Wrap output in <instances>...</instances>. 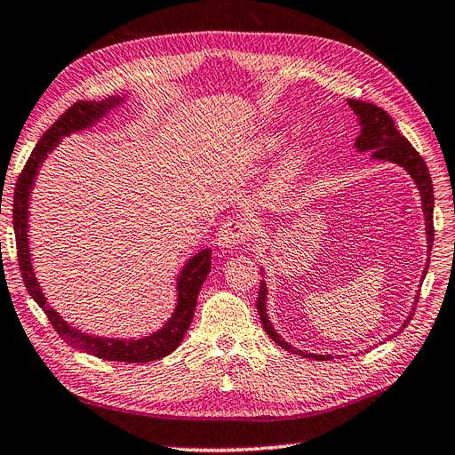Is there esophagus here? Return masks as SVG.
<instances>
[{"instance_id":"obj_1","label":"esophagus","mask_w":455,"mask_h":455,"mask_svg":"<svg viewBox=\"0 0 455 455\" xmlns=\"http://www.w3.org/2000/svg\"><path fill=\"white\" fill-rule=\"evenodd\" d=\"M249 239V226L237 218L226 220L218 231V243L226 249H235Z\"/></svg>"}]
</instances>
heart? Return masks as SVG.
<instances>
[{
    "label": "heart",
    "instance_id": "1",
    "mask_svg": "<svg viewBox=\"0 0 455 455\" xmlns=\"http://www.w3.org/2000/svg\"><path fill=\"white\" fill-rule=\"evenodd\" d=\"M284 145V137L281 133H261L257 135L253 141H249L245 147V155L249 159H265V156L273 155L275 151H279L281 147ZM306 161H308V151L304 147H299L294 149L286 159L283 161V166L279 171V180L281 182H291L294 180L296 176L300 174V171L304 169Z\"/></svg>",
    "mask_w": 455,
    "mask_h": 455
}]
</instances>
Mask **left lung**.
<instances>
[{"label":"left lung","instance_id":"8db88e82","mask_svg":"<svg viewBox=\"0 0 455 455\" xmlns=\"http://www.w3.org/2000/svg\"><path fill=\"white\" fill-rule=\"evenodd\" d=\"M347 104L351 109L355 111V116L359 117V125H361V133L355 141V149L359 153L369 151L371 156L377 161H388V163L403 166V169L412 176L416 188L420 190L422 212H424V220H426V239H428V251H430L432 243H434V188H432L428 166H426L420 153L409 143V139L398 133L393 117L388 116L385 109L377 108L375 104H367V101H359V100H347ZM428 263H430V259H428ZM426 271H428V267L424 268V275H426ZM416 302H419V296H416L411 316L404 320L403 328H406V323L412 320V314L416 310ZM257 310H259V316H261L263 328L268 333V338H271L275 344H279L283 349L292 351V354L308 357V359H333L331 355L304 354L302 349H296L291 344H286L279 333H276L271 320H268V316H267V284H265V281H261V284H259Z\"/></svg>","mask_w":455,"mask_h":455}]
</instances>
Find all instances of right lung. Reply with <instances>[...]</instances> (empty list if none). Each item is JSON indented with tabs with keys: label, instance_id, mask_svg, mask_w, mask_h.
Returning <instances> with one entry per match:
<instances>
[{
	"label": "right lung",
	"instance_id": "right-lung-1",
	"mask_svg": "<svg viewBox=\"0 0 455 455\" xmlns=\"http://www.w3.org/2000/svg\"><path fill=\"white\" fill-rule=\"evenodd\" d=\"M122 101L124 98L119 96H111L101 101L80 100L64 111L57 122L51 125L49 132H46L41 137V141L36 143L29 161L23 166V172L20 174V179H17L13 194V229L17 243V261H20L23 283L27 286V291L33 296V300L41 306L46 318L51 320L52 328L57 330L59 336L67 341L68 346L84 351V354L96 355L100 359L125 361V363H147V361H155L172 354V351L180 346L184 333L190 328L198 292L210 273L212 249H202L200 253L188 259V263L182 267L179 279H176V308L172 312V316L166 320V323L159 331L139 339H116L90 336V333L80 331L64 322L57 310L51 308V304L46 302L39 283H36V276L31 265L29 231H27V226H29L27 221H29L31 188L36 174H39V166L46 159V155L60 143L62 137L92 127L98 119L104 117L109 109H114L116 106L122 104Z\"/></svg>",
	"mask_w": 455,
	"mask_h": 455
}]
</instances>
